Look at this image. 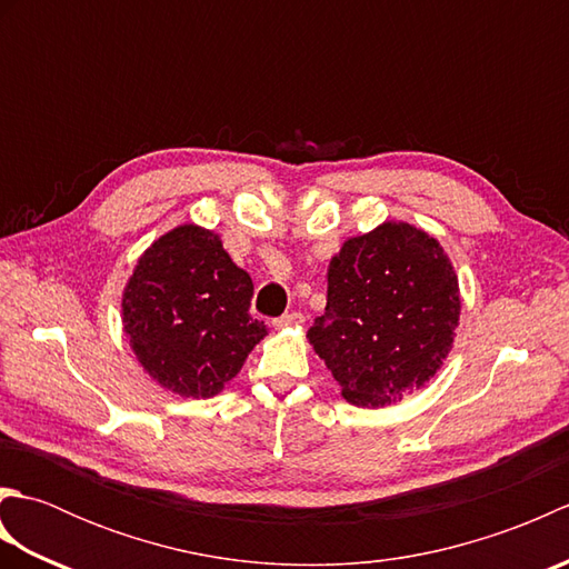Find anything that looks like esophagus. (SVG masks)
Listing matches in <instances>:
<instances>
[{
    "label": "esophagus",
    "mask_w": 569,
    "mask_h": 569,
    "mask_svg": "<svg viewBox=\"0 0 569 569\" xmlns=\"http://www.w3.org/2000/svg\"><path fill=\"white\" fill-rule=\"evenodd\" d=\"M306 322V318H303V312H288V316H281V318H276L273 320V325L278 330H286V328H300V325Z\"/></svg>",
    "instance_id": "1"
}]
</instances>
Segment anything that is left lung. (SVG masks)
<instances>
[{
  "instance_id": "1",
  "label": "left lung",
  "mask_w": 569,
  "mask_h": 569,
  "mask_svg": "<svg viewBox=\"0 0 569 569\" xmlns=\"http://www.w3.org/2000/svg\"><path fill=\"white\" fill-rule=\"evenodd\" d=\"M457 320V276L438 239L383 222L332 257L328 306L308 337L347 401L379 408L435 377Z\"/></svg>"
}]
</instances>
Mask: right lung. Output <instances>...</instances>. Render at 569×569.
Returning <instances> with one entry per match:
<instances>
[{"label":"right lung","instance_id":"right-lung-1","mask_svg":"<svg viewBox=\"0 0 569 569\" xmlns=\"http://www.w3.org/2000/svg\"><path fill=\"white\" fill-rule=\"evenodd\" d=\"M253 283L208 229L183 224L153 241L124 288V332L163 389L210 398L263 340Z\"/></svg>","mask_w":569,"mask_h":569}]
</instances>
